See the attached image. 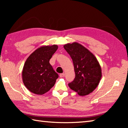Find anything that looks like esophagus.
Returning <instances> with one entry per match:
<instances>
[{
	"mask_svg": "<svg viewBox=\"0 0 128 128\" xmlns=\"http://www.w3.org/2000/svg\"><path fill=\"white\" fill-rule=\"evenodd\" d=\"M59 76H60V77H61V78L64 77L65 76V74H64V73H61V74H60Z\"/></svg>",
	"mask_w": 128,
	"mask_h": 128,
	"instance_id": "esophagus-1",
	"label": "esophagus"
}]
</instances>
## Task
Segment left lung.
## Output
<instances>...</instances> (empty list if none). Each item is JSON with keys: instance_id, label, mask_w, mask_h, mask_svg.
Listing matches in <instances>:
<instances>
[{"instance_id": "8db88e82", "label": "left lung", "mask_w": 128, "mask_h": 128, "mask_svg": "<svg viewBox=\"0 0 128 128\" xmlns=\"http://www.w3.org/2000/svg\"><path fill=\"white\" fill-rule=\"evenodd\" d=\"M73 60L75 78L68 84L71 89L80 96L92 93L102 78V69L98 60L91 52L77 42L64 46Z\"/></svg>"}]
</instances>
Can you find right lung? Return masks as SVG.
Returning a JSON list of instances; mask_svg holds the SVG:
<instances>
[{"label":"right lung","mask_w":128,"mask_h":128,"mask_svg":"<svg viewBox=\"0 0 128 128\" xmlns=\"http://www.w3.org/2000/svg\"><path fill=\"white\" fill-rule=\"evenodd\" d=\"M58 48L56 44L41 46L26 60L22 72V81L30 92L43 95L55 85L59 76L49 62Z\"/></svg>","instance_id":"right-lung-1"}]
</instances>
